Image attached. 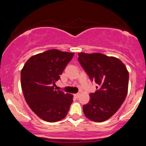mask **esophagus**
Instances as JSON below:
<instances>
[{
  "label": "esophagus",
  "mask_w": 146,
  "mask_h": 146,
  "mask_svg": "<svg viewBox=\"0 0 146 146\" xmlns=\"http://www.w3.org/2000/svg\"><path fill=\"white\" fill-rule=\"evenodd\" d=\"M79 96H80V93H77V94L74 95V97L75 98H78Z\"/></svg>",
  "instance_id": "34e87169"
}]
</instances>
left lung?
I'll list each match as a JSON object with an SVG mask.
<instances>
[{"mask_svg": "<svg viewBox=\"0 0 146 146\" xmlns=\"http://www.w3.org/2000/svg\"><path fill=\"white\" fill-rule=\"evenodd\" d=\"M78 56V61L90 80L100 86L90 94L89 102L83 106L84 113L91 121H104L116 113L126 98L128 71L115 57L100 53H79Z\"/></svg>", "mask_w": 146, "mask_h": 146, "instance_id": "8db88e82", "label": "left lung"}]
</instances>
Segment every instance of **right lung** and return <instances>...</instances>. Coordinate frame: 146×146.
<instances>
[{
    "label": "right lung",
    "instance_id": "obj_1",
    "mask_svg": "<svg viewBox=\"0 0 146 146\" xmlns=\"http://www.w3.org/2000/svg\"><path fill=\"white\" fill-rule=\"evenodd\" d=\"M74 53L50 49L31 56L21 70L23 95L32 111L48 122L62 119L73 102V95L56 90L60 78Z\"/></svg>",
    "mask_w": 146,
    "mask_h": 146
}]
</instances>
